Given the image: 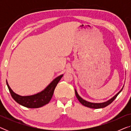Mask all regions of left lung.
<instances>
[{
  "instance_id": "1",
  "label": "left lung",
  "mask_w": 131,
  "mask_h": 131,
  "mask_svg": "<svg viewBox=\"0 0 131 131\" xmlns=\"http://www.w3.org/2000/svg\"><path fill=\"white\" fill-rule=\"evenodd\" d=\"M122 89L115 96H114L112 98H111L110 100H108V101L104 102V103H90V102L85 101V100L82 99V98L79 95L78 92H77V91L76 90H75V94H76V96L77 98H78V100H79V101L82 105H85L86 107H89V108H104V107H106L109 104H110L116 99L118 95L119 94V93L122 91Z\"/></svg>"
}]
</instances>
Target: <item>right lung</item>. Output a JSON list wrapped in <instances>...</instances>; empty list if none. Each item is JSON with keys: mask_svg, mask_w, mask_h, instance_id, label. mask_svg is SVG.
Listing matches in <instances>:
<instances>
[{"mask_svg": "<svg viewBox=\"0 0 131 131\" xmlns=\"http://www.w3.org/2000/svg\"><path fill=\"white\" fill-rule=\"evenodd\" d=\"M62 76L63 75H61L55 78L46 87V88L41 92L31 96H22L18 95L13 92L7 82L6 84L12 97L17 103L27 108H39L49 103L50 100L52 97L55 87L57 86V84L58 83Z\"/></svg>", "mask_w": 131, "mask_h": 131, "instance_id": "1", "label": "right lung"}]
</instances>
